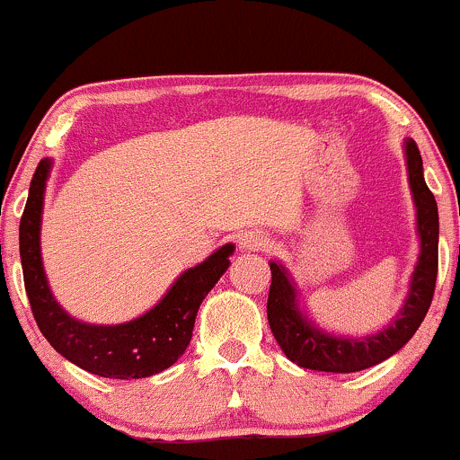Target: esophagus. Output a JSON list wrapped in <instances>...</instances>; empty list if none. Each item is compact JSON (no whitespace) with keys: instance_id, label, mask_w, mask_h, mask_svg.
Returning <instances> with one entry per match:
<instances>
[{"instance_id":"1","label":"esophagus","mask_w":460,"mask_h":460,"mask_svg":"<svg viewBox=\"0 0 460 460\" xmlns=\"http://www.w3.org/2000/svg\"><path fill=\"white\" fill-rule=\"evenodd\" d=\"M268 235L263 231H244L240 235V248L244 251H263L268 246Z\"/></svg>"}]
</instances>
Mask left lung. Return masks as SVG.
<instances>
[{"mask_svg":"<svg viewBox=\"0 0 460 460\" xmlns=\"http://www.w3.org/2000/svg\"><path fill=\"white\" fill-rule=\"evenodd\" d=\"M406 166H409V181L417 205L421 252L404 309L389 329L366 340H344L314 329L296 309V292L283 266L270 263L272 283L266 307L268 322L285 357L296 366L335 374L367 369L395 355L415 335L429 314L435 296L437 270H439V214H437V200L424 181L421 155L413 140L406 142Z\"/></svg>","mask_w":460,"mask_h":460,"instance_id":"8db88e82","label":"left lung"}]
</instances>
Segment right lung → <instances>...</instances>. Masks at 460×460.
<instances>
[{
    "label": "right lung",
    "mask_w": 460,
    "mask_h": 460,
    "mask_svg": "<svg viewBox=\"0 0 460 460\" xmlns=\"http://www.w3.org/2000/svg\"><path fill=\"white\" fill-rule=\"evenodd\" d=\"M49 160H40L30 183L28 203L19 225V251L23 283L31 314L45 340L62 357L86 372L103 378H145L171 367L192 340L194 318L218 283L234 246L226 244L197 268L177 279L168 294L149 314L119 326H93L68 318L47 288L40 261V212H43L45 181Z\"/></svg>",
    "instance_id": "obj_1"
}]
</instances>
